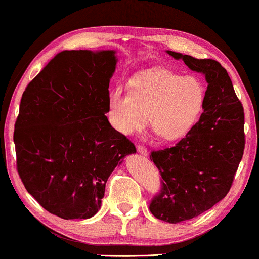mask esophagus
<instances>
[{
  "instance_id": "34e87169",
  "label": "esophagus",
  "mask_w": 259,
  "mask_h": 259,
  "mask_svg": "<svg viewBox=\"0 0 259 259\" xmlns=\"http://www.w3.org/2000/svg\"><path fill=\"white\" fill-rule=\"evenodd\" d=\"M136 150H138V152L140 153V154H142V156H148V151H147V148L145 147V146H142V145H139L138 146V148H136Z\"/></svg>"
}]
</instances>
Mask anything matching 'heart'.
I'll list each match as a JSON object with an SVG mask.
<instances>
[{"label":"heart","instance_id":"obj_1","mask_svg":"<svg viewBox=\"0 0 259 259\" xmlns=\"http://www.w3.org/2000/svg\"><path fill=\"white\" fill-rule=\"evenodd\" d=\"M206 103L204 85L194 76L154 68L130 80V91L115 88L107 97L113 129L130 136L146 125L168 141L183 139L194 129Z\"/></svg>","mask_w":259,"mask_h":259}]
</instances>
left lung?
Segmentation results:
<instances>
[{"instance_id": "obj_1", "label": "left lung", "mask_w": 259, "mask_h": 259, "mask_svg": "<svg viewBox=\"0 0 259 259\" xmlns=\"http://www.w3.org/2000/svg\"><path fill=\"white\" fill-rule=\"evenodd\" d=\"M207 81L206 103L200 120L174 147L153 151L163 189L150 204L163 222L192 219L227 196L245 148V115L228 72L214 59H197L167 51Z\"/></svg>"}]
</instances>
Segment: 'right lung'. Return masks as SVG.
Returning <instances> with one entry per match:
<instances>
[{
    "mask_svg": "<svg viewBox=\"0 0 259 259\" xmlns=\"http://www.w3.org/2000/svg\"><path fill=\"white\" fill-rule=\"evenodd\" d=\"M114 50L58 53L26 86L14 130L17 168L47 212L69 221L99 212L106 183L136 148L107 113Z\"/></svg>",
    "mask_w": 259,
    "mask_h": 259,
    "instance_id": "1",
    "label": "right lung"
}]
</instances>
